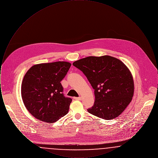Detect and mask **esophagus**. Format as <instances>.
Returning <instances> with one entry per match:
<instances>
[{"label":"esophagus","mask_w":158,"mask_h":158,"mask_svg":"<svg viewBox=\"0 0 158 158\" xmlns=\"http://www.w3.org/2000/svg\"><path fill=\"white\" fill-rule=\"evenodd\" d=\"M74 99H76V100H79V101H81V100H82V98H81V97H75V98H74Z\"/></svg>","instance_id":"esophagus-1"}]
</instances>
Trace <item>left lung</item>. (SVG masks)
Masks as SVG:
<instances>
[{"mask_svg": "<svg viewBox=\"0 0 158 158\" xmlns=\"http://www.w3.org/2000/svg\"><path fill=\"white\" fill-rule=\"evenodd\" d=\"M73 65L86 76L94 89L95 103L89 113L104 120L118 117L134 95L133 77L121 60L110 56H89Z\"/></svg>", "mask_w": 158, "mask_h": 158, "instance_id": "1", "label": "left lung"}]
</instances>
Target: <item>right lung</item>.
Wrapping results in <instances>:
<instances>
[{"instance_id":"add662e5","label":"right lung","mask_w":158,"mask_h":158,"mask_svg":"<svg viewBox=\"0 0 158 158\" xmlns=\"http://www.w3.org/2000/svg\"><path fill=\"white\" fill-rule=\"evenodd\" d=\"M70 66L67 61L40 63L25 73L21 85L23 102L38 120L53 123L68 114L72 99L64 97L60 82Z\"/></svg>"}]
</instances>
